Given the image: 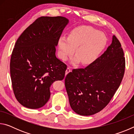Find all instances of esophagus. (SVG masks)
Listing matches in <instances>:
<instances>
[{
	"label": "esophagus",
	"mask_w": 134,
	"mask_h": 134,
	"mask_svg": "<svg viewBox=\"0 0 134 134\" xmlns=\"http://www.w3.org/2000/svg\"><path fill=\"white\" fill-rule=\"evenodd\" d=\"M71 71V69H70V67H67L66 69V71H65V74H67L69 72Z\"/></svg>",
	"instance_id": "34e87169"
}]
</instances>
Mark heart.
I'll list each match as a JSON object with an SVG mask.
<instances>
[{"mask_svg": "<svg viewBox=\"0 0 134 134\" xmlns=\"http://www.w3.org/2000/svg\"><path fill=\"white\" fill-rule=\"evenodd\" d=\"M106 42L105 35L93 27H77L71 31L68 38L62 37L58 40L59 57L67 60L75 49L76 57L71 60L72 64L81 62L82 64H89L99 55Z\"/></svg>", "mask_w": 134, "mask_h": 134, "instance_id": "1", "label": "heart"}]
</instances>
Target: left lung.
<instances>
[{"label": "left lung", "mask_w": 134, "mask_h": 134, "mask_svg": "<svg viewBox=\"0 0 134 134\" xmlns=\"http://www.w3.org/2000/svg\"><path fill=\"white\" fill-rule=\"evenodd\" d=\"M115 36L102 55L84 69H73L65 78L70 106L76 113L89 116L107 106L123 79L125 59Z\"/></svg>", "instance_id": "obj_1"}]
</instances>
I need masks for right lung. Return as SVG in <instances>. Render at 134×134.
I'll return each mask as SVG.
<instances>
[{
    "mask_svg": "<svg viewBox=\"0 0 134 134\" xmlns=\"http://www.w3.org/2000/svg\"><path fill=\"white\" fill-rule=\"evenodd\" d=\"M69 21L63 16H41L25 30L15 43L10 71L17 100L38 109L50 97V86L64 78L67 65L55 56L56 46Z\"/></svg>",
    "mask_w": 134,
    "mask_h": 134,
    "instance_id": "right-lung-1",
    "label": "right lung"
}]
</instances>
